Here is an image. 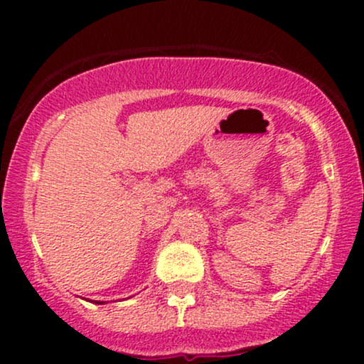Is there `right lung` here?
<instances>
[{"instance_id":"1","label":"right lung","mask_w":364,"mask_h":364,"mask_svg":"<svg viewBox=\"0 0 364 364\" xmlns=\"http://www.w3.org/2000/svg\"><path fill=\"white\" fill-rule=\"evenodd\" d=\"M95 304H106V303H104V301H94Z\"/></svg>"}]
</instances>
